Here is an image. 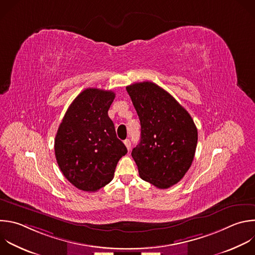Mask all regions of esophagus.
Segmentation results:
<instances>
[{
    "instance_id": "esophagus-1",
    "label": "esophagus",
    "mask_w": 255,
    "mask_h": 255,
    "mask_svg": "<svg viewBox=\"0 0 255 255\" xmlns=\"http://www.w3.org/2000/svg\"><path fill=\"white\" fill-rule=\"evenodd\" d=\"M124 144L127 147L128 151H130V149H131V141L129 139H126V140H124Z\"/></svg>"
}]
</instances>
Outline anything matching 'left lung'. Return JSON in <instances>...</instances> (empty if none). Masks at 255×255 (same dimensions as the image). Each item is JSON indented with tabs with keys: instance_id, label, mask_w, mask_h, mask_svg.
Listing matches in <instances>:
<instances>
[{
	"instance_id": "obj_1",
	"label": "left lung",
	"mask_w": 255,
	"mask_h": 255,
	"mask_svg": "<svg viewBox=\"0 0 255 255\" xmlns=\"http://www.w3.org/2000/svg\"><path fill=\"white\" fill-rule=\"evenodd\" d=\"M126 90L141 124L140 142L131 153L139 175L167 189L178 183L192 164L197 128L190 114L155 83H135Z\"/></svg>"
}]
</instances>
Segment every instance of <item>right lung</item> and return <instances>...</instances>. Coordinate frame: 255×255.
I'll use <instances>...</instances> for the list:
<instances>
[{"mask_svg": "<svg viewBox=\"0 0 255 255\" xmlns=\"http://www.w3.org/2000/svg\"><path fill=\"white\" fill-rule=\"evenodd\" d=\"M113 91L88 88L69 106L55 138V156L67 180L80 190L95 192L114 177L127 153L117 138L108 110Z\"/></svg>", "mask_w": 255, "mask_h": 255, "instance_id": "add662e5", "label": "right lung"}]
</instances>
